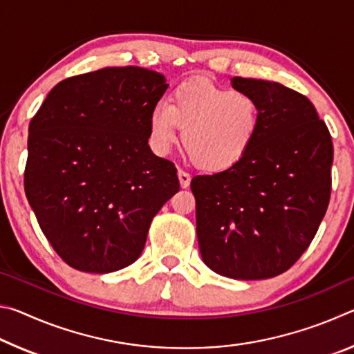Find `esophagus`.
Listing matches in <instances>:
<instances>
[{"instance_id":"esophagus-1","label":"esophagus","mask_w":354,"mask_h":354,"mask_svg":"<svg viewBox=\"0 0 354 354\" xmlns=\"http://www.w3.org/2000/svg\"><path fill=\"white\" fill-rule=\"evenodd\" d=\"M178 178H179V184H181L183 189H187L190 185V175L189 173H185L183 170H178Z\"/></svg>"}]
</instances>
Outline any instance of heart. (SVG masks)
Here are the masks:
<instances>
[{
	"instance_id": "b5f03b06",
	"label": "heart",
	"mask_w": 354,
	"mask_h": 354,
	"mask_svg": "<svg viewBox=\"0 0 354 354\" xmlns=\"http://www.w3.org/2000/svg\"><path fill=\"white\" fill-rule=\"evenodd\" d=\"M261 106L254 95L194 77L173 91L169 103L149 113V140L165 154L178 140L198 169L225 171L248 154L261 131Z\"/></svg>"
}]
</instances>
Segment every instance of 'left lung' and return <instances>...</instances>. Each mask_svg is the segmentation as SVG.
Here are the masks:
<instances>
[{
	"label": "left lung",
	"instance_id": "1",
	"mask_svg": "<svg viewBox=\"0 0 354 354\" xmlns=\"http://www.w3.org/2000/svg\"><path fill=\"white\" fill-rule=\"evenodd\" d=\"M231 84L259 101L261 131L232 169L192 179L196 236L215 273L267 279L299 259L325 217L333 142L304 95L251 77L236 76Z\"/></svg>",
	"mask_w": 354,
	"mask_h": 354
}]
</instances>
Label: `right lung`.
<instances>
[{"label": "right lung", "mask_w": 354, "mask_h": 354, "mask_svg": "<svg viewBox=\"0 0 354 354\" xmlns=\"http://www.w3.org/2000/svg\"><path fill=\"white\" fill-rule=\"evenodd\" d=\"M167 87L153 70L101 68L59 82L29 123L28 201L76 270L137 261L153 217L179 190L175 165L148 145L149 113Z\"/></svg>", "instance_id": "obj_1"}]
</instances>
